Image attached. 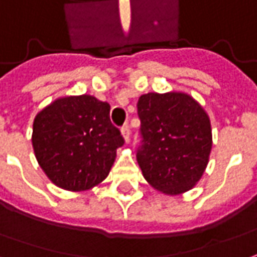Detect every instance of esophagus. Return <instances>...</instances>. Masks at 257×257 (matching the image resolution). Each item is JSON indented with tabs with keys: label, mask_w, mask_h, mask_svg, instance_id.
Masks as SVG:
<instances>
[{
	"label": "esophagus",
	"mask_w": 257,
	"mask_h": 257,
	"mask_svg": "<svg viewBox=\"0 0 257 257\" xmlns=\"http://www.w3.org/2000/svg\"><path fill=\"white\" fill-rule=\"evenodd\" d=\"M121 134H122L123 141L128 143V142H129V134H131V131H129L128 125H123L122 129H121Z\"/></svg>",
	"instance_id": "esophagus-1"
}]
</instances>
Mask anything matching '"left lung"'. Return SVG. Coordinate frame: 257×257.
<instances>
[{
  "label": "left lung",
  "instance_id": "8db88e82",
  "mask_svg": "<svg viewBox=\"0 0 257 257\" xmlns=\"http://www.w3.org/2000/svg\"><path fill=\"white\" fill-rule=\"evenodd\" d=\"M143 141L136 159L156 191L177 196L203 177L213 147L209 114L185 91L147 93L138 101Z\"/></svg>",
  "mask_w": 257,
  "mask_h": 257
}]
</instances>
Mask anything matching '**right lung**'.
Wrapping results in <instances>:
<instances>
[{"label": "right lung", "mask_w": 257, "mask_h": 257, "mask_svg": "<svg viewBox=\"0 0 257 257\" xmlns=\"http://www.w3.org/2000/svg\"><path fill=\"white\" fill-rule=\"evenodd\" d=\"M110 104L94 96H65L37 112L32 146L47 178L61 189L89 191L108 177L123 145Z\"/></svg>", "instance_id": "1"}]
</instances>
